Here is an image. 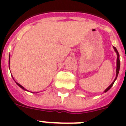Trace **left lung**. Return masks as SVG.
I'll list each match as a JSON object with an SVG mask.
<instances>
[{"mask_svg":"<svg viewBox=\"0 0 126 126\" xmlns=\"http://www.w3.org/2000/svg\"><path fill=\"white\" fill-rule=\"evenodd\" d=\"M113 48L114 49V51L116 52V54H117V60H116V78L115 79H114V80L113 81V82L110 85L109 87H108L107 89H106L105 91H104V92H107L108 91V90H109L110 88H111V87L112 86H113L114 83V82H115V80H116V79H117V77L118 75V73H119V71H120V55H119V53H118V51H117V49H116V48L115 47H114L113 46Z\"/></svg>","mask_w":126,"mask_h":126,"instance_id":"left-lung-1","label":"left lung"}]
</instances>
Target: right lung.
<instances>
[{
  "mask_svg": "<svg viewBox=\"0 0 126 126\" xmlns=\"http://www.w3.org/2000/svg\"><path fill=\"white\" fill-rule=\"evenodd\" d=\"M10 55L9 56V68H10ZM12 78H13V77H12ZM13 79H14V78H13ZM15 82H16V83L17 85V86H19V87H20L21 88H22L23 90H26V91H28V90H27L26 89H25V88H24V87H23V86H21V85H20V84H18V83L16 81H15ZM28 92H29V91H28Z\"/></svg>",
  "mask_w": 126,
  "mask_h": 126,
  "instance_id": "1",
  "label": "right lung"
}]
</instances>
